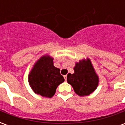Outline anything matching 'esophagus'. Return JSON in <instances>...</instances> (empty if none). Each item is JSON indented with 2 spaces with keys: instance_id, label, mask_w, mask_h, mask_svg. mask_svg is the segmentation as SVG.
I'll use <instances>...</instances> for the list:
<instances>
[{
  "instance_id": "1",
  "label": "esophagus",
  "mask_w": 125,
  "mask_h": 125,
  "mask_svg": "<svg viewBox=\"0 0 125 125\" xmlns=\"http://www.w3.org/2000/svg\"><path fill=\"white\" fill-rule=\"evenodd\" d=\"M63 77H64V79H65V80L66 81V80H67V76H66V75H65V76H63Z\"/></svg>"
}]
</instances>
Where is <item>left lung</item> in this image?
<instances>
[{
    "label": "left lung",
    "instance_id": "left-lung-1",
    "mask_svg": "<svg viewBox=\"0 0 125 125\" xmlns=\"http://www.w3.org/2000/svg\"><path fill=\"white\" fill-rule=\"evenodd\" d=\"M73 70V74H68L67 81L73 87L76 94L80 96H88L96 89L99 78L90 59L76 62Z\"/></svg>",
    "mask_w": 125,
    "mask_h": 125
}]
</instances>
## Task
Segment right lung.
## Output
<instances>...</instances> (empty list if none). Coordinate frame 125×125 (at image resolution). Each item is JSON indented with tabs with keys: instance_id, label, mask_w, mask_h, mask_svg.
I'll list each match as a JSON object with an SVG mask.
<instances>
[{
	"instance_id": "1",
	"label": "right lung",
	"mask_w": 125,
	"mask_h": 125,
	"mask_svg": "<svg viewBox=\"0 0 125 125\" xmlns=\"http://www.w3.org/2000/svg\"><path fill=\"white\" fill-rule=\"evenodd\" d=\"M53 59L48 55L37 60L29 75V83L35 94L52 98L57 86L64 82L60 70L53 65Z\"/></svg>"
}]
</instances>
